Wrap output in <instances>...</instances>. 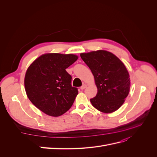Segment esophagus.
<instances>
[{
	"label": "esophagus",
	"mask_w": 157,
	"mask_h": 157,
	"mask_svg": "<svg viewBox=\"0 0 157 157\" xmlns=\"http://www.w3.org/2000/svg\"><path fill=\"white\" fill-rule=\"evenodd\" d=\"M86 85H85V84H84V85H82L81 86V90H84L85 88H86Z\"/></svg>",
	"instance_id": "34e87169"
}]
</instances>
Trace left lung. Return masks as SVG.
Returning a JSON list of instances; mask_svg holds the SVG:
<instances>
[{
  "instance_id": "1",
  "label": "left lung",
  "mask_w": 157,
  "mask_h": 157,
  "mask_svg": "<svg viewBox=\"0 0 157 157\" xmlns=\"http://www.w3.org/2000/svg\"><path fill=\"white\" fill-rule=\"evenodd\" d=\"M81 58L91 70L97 94L90 99L92 105L104 113L118 109L125 102L130 88L129 73L113 53L105 50L82 53Z\"/></svg>"
}]
</instances>
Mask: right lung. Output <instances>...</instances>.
I'll use <instances>...</instances> for the list:
<instances>
[{"label":"right lung","instance_id":"obj_1","mask_svg":"<svg viewBox=\"0 0 157 157\" xmlns=\"http://www.w3.org/2000/svg\"><path fill=\"white\" fill-rule=\"evenodd\" d=\"M78 59L74 54L45 53L29 65L25 89L29 99L39 110L57 117L71 108L78 91L71 86L72 77L65 69Z\"/></svg>","mask_w":157,"mask_h":157}]
</instances>
